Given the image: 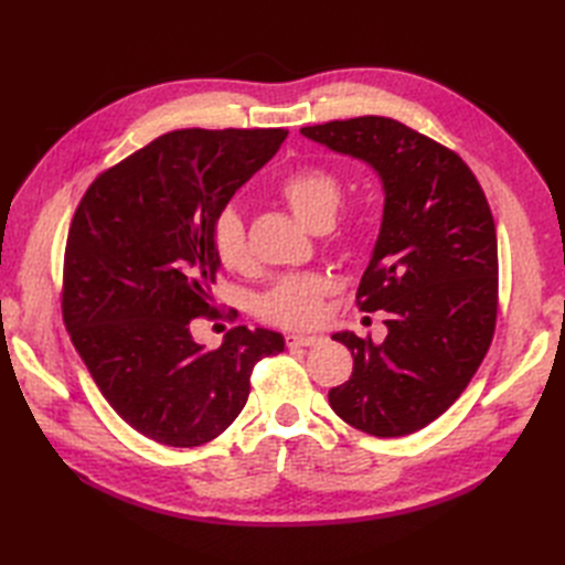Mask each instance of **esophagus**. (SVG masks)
Instances as JSON below:
<instances>
[{"mask_svg": "<svg viewBox=\"0 0 565 565\" xmlns=\"http://www.w3.org/2000/svg\"><path fill=\"white\" fill-rule=\"evenodd\" d=\"M320 341H322V337H318V334H287L285 337V344L289 349H295V347H316V344H320Z\"/></svg>", "mask_w": 565, "mask_h": 565, "instance_id": "obj_1", "label": "esophagus"}]
</instances>
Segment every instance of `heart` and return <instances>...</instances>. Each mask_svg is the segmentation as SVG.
I'll use <instances>...</instances> for the list:
<instances>
[{"mask_svg":"<svg viewBox=\"0 0 565 565\" xmlns=\"http://www.w3.org/2000/svg\"><path fill=\"white\" fill-rule=\"evenodd\" d=\"M278 193L285 200L301 224L318 233L330 228L344 195V183L328 167L306 164L287 174ZM351 228V235H355ZM214 252L221 266L228 270H245L252 264L247 231L241 212L226 207L214 221ZM332 282L320 273H301V276H287L273 285L259 301V316L278 328L301 330L311 328L324 311V297L330 295Z\"/></svg>","mask_w":565,"mask_h":565,"instance_id":"obj_1","label":"heart"}]
</instances>
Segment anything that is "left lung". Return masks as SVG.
Here are the masks:
<instances>
[{"instance_id":"1","label":"left lung","mask_w":565,"mask_h":565,"mask_svg":"<svg viewBox=\"0 0 565 565\" xmlns=\"http://www.w3.org/2000/svg\"><path fill=\"white\" fill-rule=\"evenodd\" d=\"M306 139L367 162L384 216L358 285L361 311H386L382 344L337 332L353 374L334 413L377 438L424 429L461 396L498 322V235L481 183L455 150L391 117L303 127Z\"/></svg>"}]
</instances>
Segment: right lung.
Here are the masks:
<instances>
[{"label":"right lung","mask_w":565,"mask_h":565,"mask_svg":"<svg viewBox=\"0 0 565 565\" xmlns=\"http://www.w3.org/2000/svg\"><path fill=\"white\" fill-rule=\"evenodd\" d=\"M285 129H177L98 174L63 262L67 334L115 413L169 448H195L243 413L278 332L233 328L207 351L193 320L218 316L214 221L276 156Z\"/></svg>","instance_id":"1"}]
</instances>
